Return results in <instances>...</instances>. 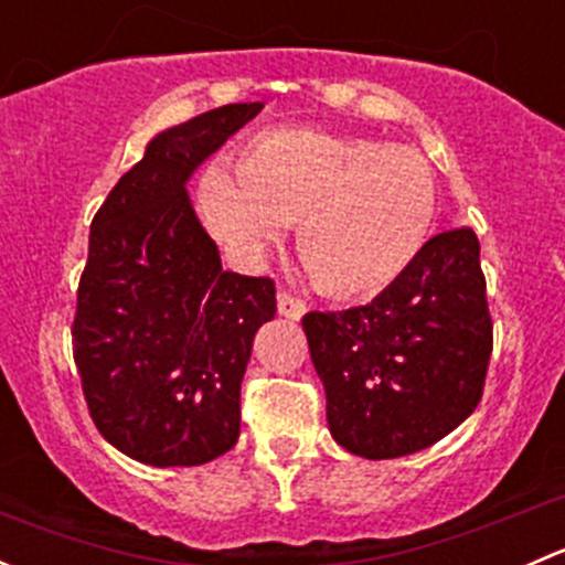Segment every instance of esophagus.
I'll return each mask as SVG.
<instances>
[{"mask_svg": "<svg viewBox=\"0 0 565 565\" xmlns=\"http://www.w3.org/2000/svg\"><path fill=\"white\" fill-rule=\"evenodd\" d=\"M278 315L287 319H300L306 315V303L303 300L292 298L289 292H278Z\"/></svg>", "mask_w": 565, "mask_h": 565, "instance_id": "obj_1", "label": "esophagus"}]
</instances>
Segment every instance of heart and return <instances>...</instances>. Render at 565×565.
Segmentation results:
<instances>
[{
  "label": "heart",
  "mask_w": 565,
  "mask_h": 565,
  "mask_svg": "<svg viewBox=\"0 0 565 565\" xmlns=\"http://www.w3.org/2000/svg\"><path fill=\"white\" fill-rule=\"evenodd\" d=\"M199 204L210 232L243 259L298 224V256L317 287L363 300L393 287L424 254L437 188L426 158L409 147L278 128L243 147L237 177L210 169Z\"/></svg>",
  "instance_id": "heart-1"
}]
</instances>
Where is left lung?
<instances>
[{
	"label": "left lung",
	"instance_id": "1",
	"mask_svg": "<svg viewBox=\"0 0 565 565\" xmlns=\"http://www.w3.org/2000/svg\"><path fill=\"white\" fill-rule=\"evenodd\" d=\"M481 246L448 230L372 303L303 317L333 440L363 459L435 446L478 407L492 355Z\"/></svg>",
	"mask_w": 565,
	"mask_h": 565
}]
</instances>
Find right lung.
Returning <instances> with one entry per match:
<instances>
[{
    "mask_svg": "<svg viewBox=\"0 0 565 565\" xmlns=\"http://www.w3.org/2000/svg\"><path fill=\"white\" fill-rule=\"evenodd\" d=\"M259 111L230 104L158 134L89 226L73 361L100 435L145 465H204L241 437V383L276 284L221 267L185 182Z\"/></svg>",
    "mask_w": 565,
    "mask_h": 565,
    "instance_id": "add662e5",
    "label": "right lung"
}]
</instances>
